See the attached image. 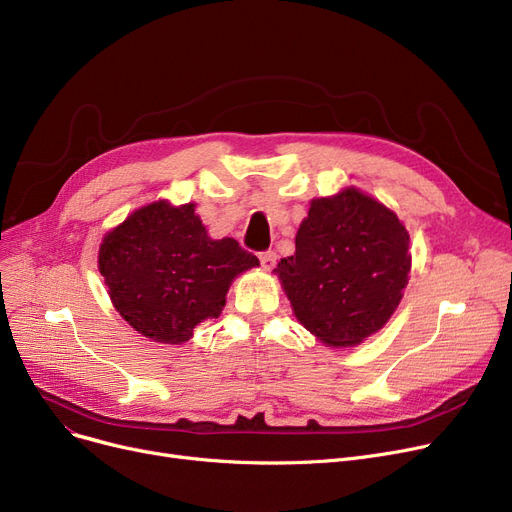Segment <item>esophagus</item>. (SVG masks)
<instances>
[{"instance_id":"34e87169","label":"esophagus","mask_w":512,"mask_h":512,"mask_svg":"<svg viewBox=\"0 0 512 512\" xmlns=\"http://www.w3.org/2000/svg\"><path fill=\"white\" fill-rule=\"evenodd\" d=\"M259 261L263 265V270H272V267L276 265V253L274 251H263V253H259Z\"/></svg>"}]
</instances>
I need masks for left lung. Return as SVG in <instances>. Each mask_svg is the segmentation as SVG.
I'll list each match as a JSON object with an SVG mask.
<instances>
[{
    "label": "left lung",
    "instance_id": "obj_1",
    "mask_svg": "<svg viewBox=\"0 0 512 512\" xmlns=\"http://www.w3.org/2000/svg\"><path fill=\"white\" fill-rule=\"evenodd\" d=\"M297 251L276 274L301 324L330 346L378 332L409 284V232L388 207L355 188L313 199Z\"/></svg>",
    "mask_w": 512,
    "mask_h": 512
}]
</instances>
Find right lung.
<instances>
[{"label": "right lung", "mask_w": 512, "mask_h": 512, "mask_svg": "<svg viewBox=\"0 0 512 512\" xmlns=\"http://www.w3.org/2000/svg\"><path fill=\"white\" fill-rule=\"evenodd\" d=\"M259 265L234 238L211 240L195 205L151 203L101 242L99 272L114 307L143 336L180 344L218 317L240 272Z\"/></svg>", "instance_id": "obj_1"}]
</instances>
